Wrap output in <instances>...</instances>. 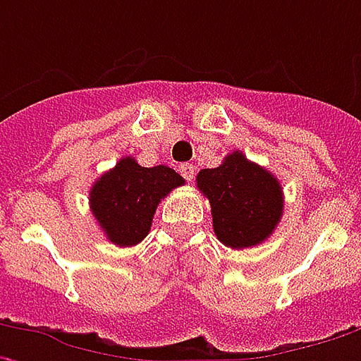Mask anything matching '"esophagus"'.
<instances>
[{
    "mask_svg": "<svg viewBox=\"0 0 361 361\" xmlns=\"http://www.w3.org/2000/svg\"><path fill=\"white\" fill-rule=\"evenodd\" d=\"M180 173L188 181H192L196 178V165L194 164H181L180 165Z\"/></svg>",
    "mask_w": 361,
    "mask_h": 361,
    "instance_id": "esophagus-1",
    "label": "esophagus"
}]
</instances>
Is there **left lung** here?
Listing matches in <instances>:
<instances>
[{
    "mask_svg": "<svg viewBox=\"0 0 361 361\" xmlns=\"http://www.w3.org/2000/svg\"><path fill=\"white\" fill-rule=\"evenodd\" d=\"M197 190L210 200L218 240L230 248L264 243L283 216V188L271 171L232 151L214 169L197 173Z\"/></svg>",
    "mask_w": 361,
    "mask_h": 361,
    "instance_id": "1",
    "label": "left lung"
}]
</instances>
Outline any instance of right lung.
I'll return each mask as SVG.
<instances>
[{
	"mask_svg": "<svg viewBox=\"0 0 361 361\" xmlns=\"http://www.w3.org/2000/svg\"><path fill=\"white\" fill-rule=\"evenodd\" d=\"M183 178L167 165L141 167L133 157H123L90 188V210L106 238L117 246H135L151 230L157 204Z\"/></svg>",
	"mask_w": 361,
	"mask_h": 361,
	"instance_id": "add662e5",
	"label": "right lung"
}]
</instances>
